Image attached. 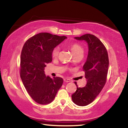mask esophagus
I'll list each match as a JSON object with an SVG mask.
<instances>
[{"label":"esophagus","instance_id":"obj_1","mask_svg":"<svg viewBox=\"0 0 128 128\" xmlns=\"http://www.w3.org/2000/svg\"><path fill=\"white\" fill-rule=\"evenodd\" d=\"M64 81L65 82H70V81H71L70 80H69V79H68V78H64Z\"/></svg>","mask_w":128,"mask_h":128}]
</instances>
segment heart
I'll list each match as a JSON object with an SVG mask.
<instances>
[{
	"mask_svg": "<svg viewBox=\"0 0 128 128\" xmlns=\"http://www.w3.org/2000/svg\"><path fill=\"white\" fill-rule=\"evenodd\" d=\"M70 49L72 54L74 56H76L78 54H82L84 52V48L81 45L78 43H73L70 46ZM60 47L56 46L52 51V56L54 58L58 57L59 54Z\"/></svg>",
	"mask_w": 128,
	"mask_h": 128,
	"instance_id": "obj_1",
	"label": "heart"
}]
</instances>
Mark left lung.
<instances>
[{
    "mask_svg": "<svg viewBox=\"0 0 128 128\" xmlns=\"http://www.w3.org/2000/svg\"><path fill=\"white\" fill-rule=\"evenodd\" d=\"M75 39L86 40L88 43V56L83 66L87 84L85 87L78 88L77 82H74L77 90L72 95V99L76 104L85 106L95 100L104 86L109 59L105 46L96 36L86 34Z\"/></svg>",
    "mask_w": 128,
    "mask_h": 128,
    "instance_id": "left-lung-1",
    "label": "left lung"
}]
</instances>
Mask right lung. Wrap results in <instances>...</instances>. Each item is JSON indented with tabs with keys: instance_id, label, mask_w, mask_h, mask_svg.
Wrapping results in <instances>:
<instances>
[{
	"instance_id": "1",
	"label": "right lung",
	"mask_w": 128,
	"mask_h": 128,
	"mask_svg": "<svg viewBox=\"0 0 128 128\" xmlns=\"http://www.w3.org/2000/svg\"><path fill=\"white\" fill-rule=\"evenodd\" d=\"M66 36L40 33L26 41L21 51L20 74L28 94L40 104L52 102L63 83L62 78L46 76V64L52 62V51Z\"/></svg>"
}]
</instances>
